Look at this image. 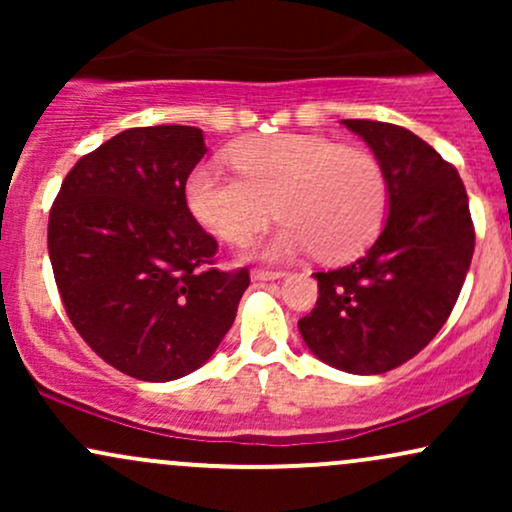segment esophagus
<instances>
[{
  "mask_svg": "<svg viewBox=\"0 0 512 512\" xmlns=\"http://www.w3.org/2000/svg\"><path fill=\"white\" fill-rule=\"evenodd\" d=\"M284 276V272L281 269H252V279L255 281H274V279H281Z\"/></svg>",
  "mask_w": 512,
  "mask_h": 512,
  "instance_id": "34e87169",
  "label": "esophagus"
}]
</instances>
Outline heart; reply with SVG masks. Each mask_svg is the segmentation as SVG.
I'll return each mask as SVG.
<instances>
[{"mask_svg":"<svg viewBox=\"0 0 512 512\" xmlns=\"http://www.w3.org/2000/svg\"><path fill=\"white\" fill-rule=\"evenodd\" d=\"M228 161L199 163L187 175L185 202L204 228L243 243L269 216H284L262 252L322 262L354 260L373 243L387 214L385 170L370 151L317 134H264L233 144Z\"/></svg>","mask_w":512,"mask_h":512,"instance_id":"1","label":"heart"}]
</instances>
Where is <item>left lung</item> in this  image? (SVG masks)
<instances>
[{
	"mask_svg": "<svg viewBox=\"0 0 512 512\" xmlns=\"http://www.w3.org/2000/svg\"><path fill=\"white\" fill-rule=\"evenodd\" d=\"M385 170L390 214L366 255L317 272L303 342L327 366L378 375L419 354L445 325L474 252V223L452 163L409 129L342 120Z\"/></svg>",
	"mask_w": 512,
	"mask_h": 512,
	"instance_id": "8db88e82",
	"label": "left lung"
}]
</instances>
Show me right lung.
Returning <instances> with one entry per match:
<instances>
[{
  "label": "right lung",
  "instance_id": "obj_1",
  "mask_svg": "<svg viewBox=\"0 0 512 512\" xmlns=\"http://www.w3.org/2000/svg\"><path fill=\"white\" fill-rule=\"evenodd\" d=\"M197 127H132L81 156L50 209L64 310L105 363L168 383L207 363L236 320L248 269L211 267L216 240L190 214Z\"/></svg>",
  "mask_w": 512,
  "mask_h": 512
}]
</instances>
